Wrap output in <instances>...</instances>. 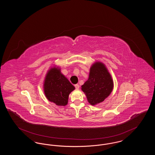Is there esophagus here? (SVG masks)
I'll use <instances>...</instances> for the list:
<instances>
[{"mask_svg": "<svg viewBox=\"0 0 155 155\" xmlns=\"http://www.w3.org/2000/svg\"><path fill=\"white\" fill-rule=\"evenodd\" d=\"M74 87H75V88L76 89L80 88V86H79L78 84H75V85H74Z\"/></svg>", "mask_w": 155, "mask_h": 155, "instance_id": "obj_1", "label": "esophagus"}]
</instances>
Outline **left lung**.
<instances>
[{
  "mask_svg": "<svg viewBox=\"0 0 155 155\" xmlns=\"http://www.w3.org/2000/svg\"><path fill=\"white\" fill-rule=\"evenodd\" d=\"M81 87L89 103L95 105L103 102L110 94L113 81L103 63L96 62L90 68L88 80Z\"/></svg>",
  "mask_w": 155,
  "mask_h": 155,
  "instance_id": "obj_1",
  "label": "left lung"
}]
</instances>
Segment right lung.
<instances>
[{"instance_id":"1","label":"right lung","mask_w":155,"mask_h":155,"mask_svg":"<svg viewBox=\"0 0 155 155\" xmlns=\"http://www.w3.org/2000/svg\"><path fill=\"white\" fill-rule=\"evenodd\" d=\"M44 92L47 99L58 106H66L69 94L75 87L70 82L58 68H51L45 80Z\"/></svg>"}]
</instances>
